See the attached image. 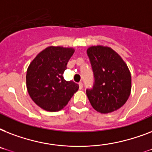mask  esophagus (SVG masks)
I'll return each instance as SVG.
<instances>
[{
  "label": "esophagus",
  "mask_w": 152,
  "mask_h": 152,
  "mask_svg": "<svg viewBox=\"0 0 152 152\" xmlns=\"http://www.w3.org/2000/svg\"><path fill=\"white\" fill-rule=\"evenodd\" d=\"M79 87H80V89H82V88H83V83H82V82H80V83H79Z\"/></svg>",
  "instance_id": "1"
}]
</instances>
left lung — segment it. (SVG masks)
<instances>
[{
	"label": "left lung",
	"mask_w": 152,
	"mask_h": 152,
	"mask_svg": "<svg viewBox=\"0 0 152 152\" xmlns=\"http://www.w3.org/2000/svg\"><path fill=\"white\" fill-rule=\"evenodd\" d=\"M87 53L95 76L94 87L86 91L88 99L98 112L112 113L124 106L129 97V69L120 55L109 46H91Z\"/></svg>",
	"instance_id": "left-lung-1"
}]
</instances>
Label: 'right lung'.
Returning a JSON list of instances; mask_svg holds the SVG:
<instances>
[{"mask_svg": "<svg viewBox=\"0 0 152 152\" xmlns=\"http://www.w3.org/2000/svg\"><path fill=\"white\" fill-rule=\"evenodd\" d=\"M75 52L72 47L50 46L39 53L27 68V89L34 102L44 110L59 111L66 106L79 89L63 74Z\"/></svg>", "mask_w": 152, "mask_h": 152, "instance_id": "add662e5", "label": "right lung"}]
</instances>
